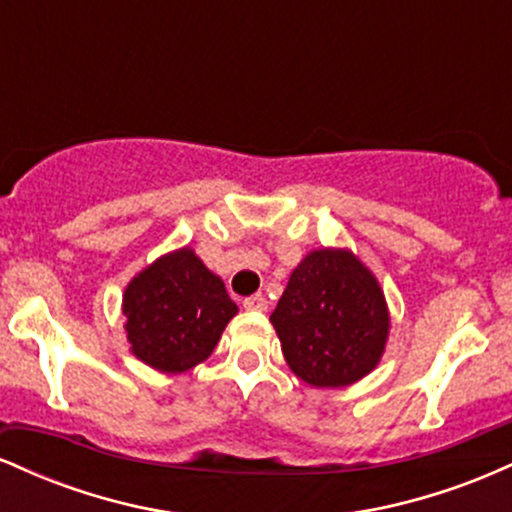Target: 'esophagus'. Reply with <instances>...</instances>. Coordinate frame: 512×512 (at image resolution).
Instances as JSON below:
<instances>
[{
	"label": "esophagus",
	"mask_w": 512,
	"mask_h": 512,
	"mask_svg": "<svg viewBox=\"0 0 512 512\" xmlns=\"http://www.w3.org/2000/svg\"><path fill=\"white\" fill-rule=\"evenodd\" d=\"M267 305H269V301L262 296V293H255V296H248L243 301L245 310H267Z\"/></svg>",
	"instance_id": "obj_1"
}]
</instances>
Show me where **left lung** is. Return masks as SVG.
<instances>
[{"instance_id":"8db88e82","label":"left lung","mask_w":512,"mask_h":512,"mask_svg":"<svg viewBox=\"0 0 512 512\" xmlns=\"http://www.w3.org/2000/svg\"><path fill=\"white\" fill-rule=\"evenodd\" d=\"M269 320L286 363L315 387H344L368 375L390 330L378 281L349 250L310 252Z\"/></svg>"}]
</instances>
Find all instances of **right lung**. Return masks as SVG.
Wrapping results in <instances>:
<instances>
[{
  "label": "right lung",
  "instance_id": "1",
  "mask_svg": "<svg viewBox=\"0 0 512 512\" xmlns=\"http://www.w3.org/2000/svg\"><path fill=\"white\" fill-rule=\"evenodd\" d=\"M122 313L134 356L163 373H185L211 356L238 305L219 276L182 248L134 276Z\"/></svg>",
  "mask_w": 512,
  "mask_h": 512
}]
</instances>
